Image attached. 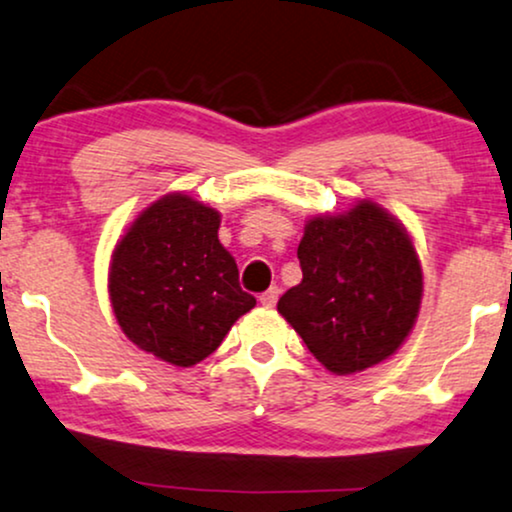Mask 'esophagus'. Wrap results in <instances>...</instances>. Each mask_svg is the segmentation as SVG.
Instances as JSON below:
<instances>
[{
    "label": "esophagus",
    "instance_id": "1",
    "mask_svg": "<svg viewBox=\"0 0 512 512\" xmlns=\"http://www.w3.org/2000/svg\"><path fill=\"white\" fill-rule=\"evenodd\" d=\"M279 295H281V288L279 286H272V288H269V291H264L260 295V303L264 307H274L276 300H279Z\"/></svg>",
    "mask_w": 512,
    "mask_h": 512
}]
</instances>
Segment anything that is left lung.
Here are the masks:
<instances>
[{"label":"left lung","mask_w":512,"mask_h":512,"mask_svg":"<svg viewBox=\"0 0 512 512\" xmlns=\"http://www.w3.org/2000/svg\"><path fill=\"white\" fill-rule=\"evenodd\" d=\"M303 281L279 312L334 374L379 365L403 346L422 303V267L403 224L377 202L312 217L298 245Z\"/></svg>","instance_id":"1"}]
</instances>
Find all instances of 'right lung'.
Returning <instances> with one entry per match:
<instances>
[{"mask_svg": "<svg viewBox=\"0 0 512 512\" xmlns=\"http://www.w3.org/2000/svg\"><path fill=\"white\" fill-rule=\"evenodd\" d=\"M219 224L217 209L171 193L143 209L114 248L116 322L135 346L169 365L205 360L257 303L240 288Z\"/></svg>", "mask_w": 512, "mask_h": 512, "instance_id": "add662e5", "label": "right lung"}]
</instances>
